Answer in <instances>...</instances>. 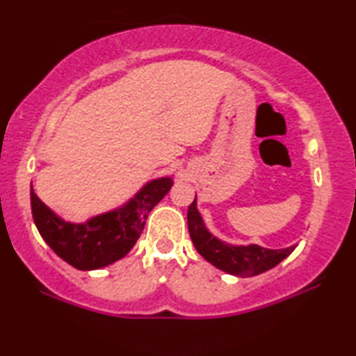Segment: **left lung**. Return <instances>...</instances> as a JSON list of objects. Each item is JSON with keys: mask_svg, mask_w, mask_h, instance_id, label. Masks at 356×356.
Instances as JSON below:
<instances>
[{"mask_svg": "<svg viewBox=\"0 0 356 356\" xmlns=\"http://www.w3.org/2000/svg\"><path fill=\"white\" fill-rule=\"evenodd\" d=\"M188 232L197 252L224 273L238 277H250L261 274L282 261L293 252L295 247L269 250L259 245H229L214 237L204 226L202 214L197 209V197L187 211Z\"/></svg>", "mask_w": 356, "mask_h": 356, "instance_id": "left-lung-1", "label": "left lung"}]
</instances>
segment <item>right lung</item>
<instances>
[{"instance_id":"add662e5","label":"right lung","mask_w":356,"mask_h":356,"mask_svg":"<svg viewBox=\"0 0 356 356\" xmlns=\"http://www.w3.org/2000/svg\"><path fill=\"white\" fill-rule=\"evenodd\" d=\"M171 177L143 185L124 207L88 219L66 222L30 190L35 226L49 248L80 271H92L126 257L137 242L148 214L172 187Z\"/></svg>"}]
</instances>
